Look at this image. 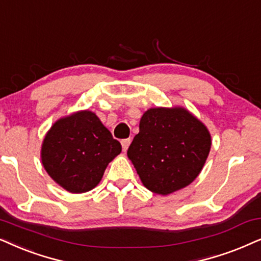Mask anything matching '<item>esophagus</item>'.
Listing matches in <instances>:
<instances>
[{
	"label": "esophagus",
	"mask_w": 261,
	"mask_h": 261,
	"mask_svg": "<svg viewBox=\"0 0 261 261\" xmlns=\"http://www.w3.org/2000/svg\"><path fill=\"white\" fill-rule=\"evenodd\" d=\"M129 144H130V139H123V140L121 141V145H122V150L124 152L128 150V147H129Z\"/></svg>",
	"instance_id": "34e87169"
}]
</instances>
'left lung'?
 <instances>
[{"instance_id":"1","label":"left lung","mask_w":261,"mask_h":261,"mask_svg":"<svg viewBox=\"0 0 261 261\" xmlns=\"http://www.w3.org/2000/svg\"><path fill=\"white\" fill-rule=\"evenodd\" d=\"M211 148L208 130L182 108L143 115L127 154L145 187L167 195L197 178Z\"/></svg>"}]
</instances>
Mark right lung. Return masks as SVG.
<instances>
[{
  "instance_id": "obj_1",
  "label": "right lung",
  "mask_w": 261,
  "mask_h": 261,
  "mask_svg": "<svg viewBox=\"0 0 261 261\" xmlns=\"http://www.w3.org/2000/svg\"><path fill=\"white\" fill-rule=\"evenodd\" d=\"M122 147L96 114L80 111L61 118L44 139L42 162L57 184L72 193L96 187Z\"/></svg>"
}]
</instances>
